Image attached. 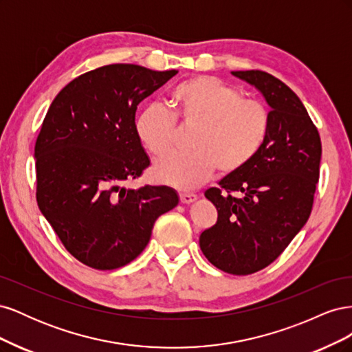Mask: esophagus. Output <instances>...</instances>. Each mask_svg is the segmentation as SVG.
Listing matches in <instances>:
<instances>
[{"label":"esophagus","instance_id":"obj_1","mask_svg":"<svg viewBox=\"0 0 352 352\" xmlns=\"http://www.w3.org/2000/svg\"><path fill=\"white\" fill-rule=\"evenodd\" d=\"M179 198H180V202H182V204H190V202H194L197 199V195L184 192V194L179 195Z\"/></svg>","mask_w":352,"mask_h":352}]
</instances>
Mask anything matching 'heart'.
I'll list each match as a JSON object with an SVG mask.
<instances>
[{
  "label": "heart",
  "mask_w": 352,
  "mask_h": 352,
  "mask_svg": "<svg viewBox=\"0 0 352 352\" xmlns=\"http://www.w3.org/2000/svg\"><path fill=\"white\" fill-rule=\"evenodd\" d=\"M173 111L158 102L138 111L133 129L138 141L154 157L172 150L176 122L195 127L192 151L158 158L153 175L158 182L192 189L219 170L236 173L258 155L270 131V114L257 100L242 98L232 85L212 76L180 82L170 94Z\"/></svg>",
  "instance_id": "1"
}]
</instances>
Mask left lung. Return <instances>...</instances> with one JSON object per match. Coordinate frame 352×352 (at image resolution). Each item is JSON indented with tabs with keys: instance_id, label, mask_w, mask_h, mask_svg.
<instances>
[{
	"instance_id": "left-lung-1",
	"label": "left lung",
	"mask_w": 352,
	"mask_h": 352,
	"mask_svg": "<svg viewBox=\"0 0 352 352\" xmlns=\"http://www.w3.org/2000/svg\"><path fill=\"white\" fill-rule=\"evenodd\" d=\"M254 85L272 107L270 131L252 162L206 190L217 221L199 236L207 260L230 274L267 267L311 214L322 141L296 94L261 70L232 72Z\"/></svg>"
}]
</instances>
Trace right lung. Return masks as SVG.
<instances>
[{
    "mask_svg": "<svg viewBox=\"0 0 352 352\" xmlns=\"http://www.w3.org/2000/svg\"><path fill=\"white\" fill-rule=\"evenodd\" d=\"M177 70L109 65L63 88L35 144L36 201L65 248L97 270L129 264L155 220L177 206L168 186L126 189L150 166L133 129L138 104Z\"/></svg>",
    "mask_w": 352,
    "mask_h": 352,
    "instance_id": "obj_1",
    "label": "right lung"
}]
</instances>
